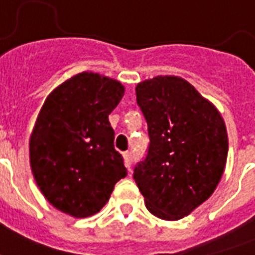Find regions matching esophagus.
Here are the masks:
<instances>
[{
  "instance_id": "34e87169",
  "label": "esophagus",
  "mask_w": 255,
  "mask_h": 255,
  "mask_svg": "<svg viewBox=\"0 0 255 255\" xmlns=\"http://www.w3.org/2000/svg\"><path fill=\"white\" fill-rule=\"evenodd\" d=\"M123 157H124V164H126V167H127L128 169H131V165H132V153L131 152H124Z\"/></svg>"
}]
</instances>
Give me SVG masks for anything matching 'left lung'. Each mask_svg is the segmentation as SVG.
<instances>
[{
    "label": "left lung",
    "instance_id": "1",
    "mask_svg": "<svg viewBox=\"0 0 255 255\" xmlns=\"http://www.w3.org/2000/svg\"><path fill=\"white\" fill-rule=\"evenodd\" d=\"M136 100L149 147L133 170L153 216L176 221L212 196L228 159V133L218 110L189 82L160 77L140 82Z\"/></svg>",
    "mask_w": 255,
    "mask_h": 255
}]
</instances>
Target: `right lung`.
Masks as SVG:
<instances>
[{"mask_svg": "<svg viewBox=\"0 0 255 255\" xmlns=\"http://www.w3.org/2000/svg\"><path fill=\"white\" fill-rule=\"evenodd\" d=\"M123 95L120 82L85 71L46 98L30 136V165L42 194L63 213H98L127 176L108 122Z\"/></svg>", "mask_w": 255, "mask_h": 255, "instance_id": "right-lung-1", "label": "right lung"}]
</instances>
